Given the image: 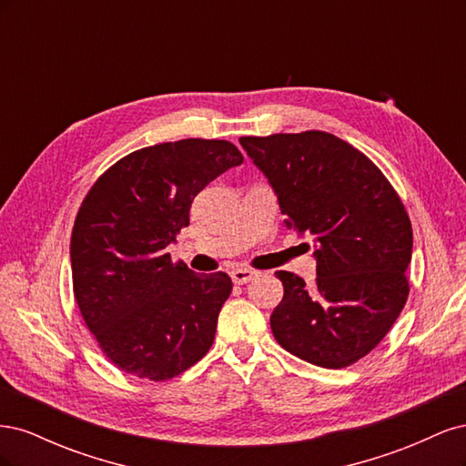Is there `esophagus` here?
Listing matches in <instances>:
<instances>
[{
	"instance_id": "esophagus-1",
	"label": "esophagus",
	"mask_w": 466,
	"mask_h": 466,
	"mask_svg": "<svg viewBox=\"0 0 466 466\" xmlns=\"http://www.w3.org/2000/svg\"><path fill=\"white\" fill-rule=\"evenodd\" d=\"M255 276H257V272L255 270H248V268H237V270L231 272L233 281H235V284H238V286L247 284V281H250Z\"/></svg>"
}]
</instances>
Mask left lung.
Returning a JSON list of instances; mask_svg holds the SVG:
<instances>
[{"mask_svg":"<svg viewBox=\"0 0 466 466\" xmlns=\"http://www.w3.org/2000/svg\"><path fill=\"white\" fill-rule=\"evenodd\" d=\"M266 175L288 228L313 235V286L276 276L284 299L270 327L309 363L342 370L383 340L408 299L412 223L397 190L365 155L329 132L238 139Z\"/></svg>","mask_w":466,"mask_h":466,"instance_id":"left-lung-1","label":"left lung"}]
</instances>
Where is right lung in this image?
<instances>
[{
    "label": "right lung",
    "instance_id": "add662e5",
    "mask_svg": "<svg viewBox=\"0 0 466 466\" xmlns=\"http://www.w3.org/2000/svg\"><path fill=\"white\" fill-rule=\"evenodd\" d=\"M241 163L225 139L149 146L106 168L81 202L69 245L74 295L118 370L167 380L214 344L231 278L194 274L167 247L190 223L194 196Z\"/></svg>",
    "mask_w": 466,
    "mask_h": 466
}]
</instances>
